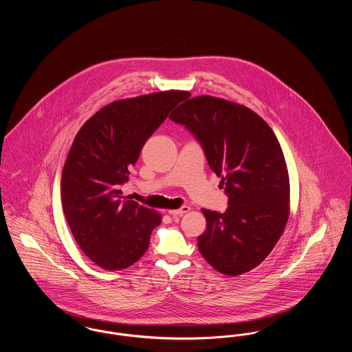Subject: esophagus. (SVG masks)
<instances>
[{"label": "esophagus", "instance_id": "1", "mask_svg": "<svg viewBox=\"0 0 352 352\" xmlns=\"http://www.w3.org/2000/svg\"><path fill=\"white\" fill-rule=\"evenodd\" d=\"M190 211V207L188 206H182L181 208H177V210H170L168 211V214L171 215V217H182L184 215L186 212H188Z\"/></svg>", "mask_w": 352, "mask_h": 352}]
</instances>
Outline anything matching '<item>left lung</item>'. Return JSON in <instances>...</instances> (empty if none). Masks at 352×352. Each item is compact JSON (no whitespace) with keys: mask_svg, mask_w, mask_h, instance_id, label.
<instances>
[{"mask_svg":"<svg viewBox=\"0 0 352 352\" xmlns=\"http://www.w3.org/2000/svg\"><path fill=\"white\" fill-rule=\"evenodd\" d=\"M168 118L194 134L228 197L224 214L201 208V256L223 274L250 272L272 252L289 218V174L276 134L250 108L207 95L184 101Z\"/></svg>","mask_w":352,"mask_h":352,"instance_id":"8db88e82","label":"left lung"}]
</instances>
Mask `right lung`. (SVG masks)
<instances>
[{
	"label": "right lung",
	"instance_id": "1",
	"mask_svg": "<svg viewBox=\"0 0 352 352\" xmlns=\"http://www.w3.org/2000/svg\"><path fill=\"white\" fill-rule=\"evenodd\" d=\"M188 95L162 91L113 101L76 134L62 171V206L78 245L100 268H128L148 251L161 215L122 197L120 187L146 140Z\"/></svg>",
	"mask_w": 352,
	"mask_h": 352
}]
</instances>
